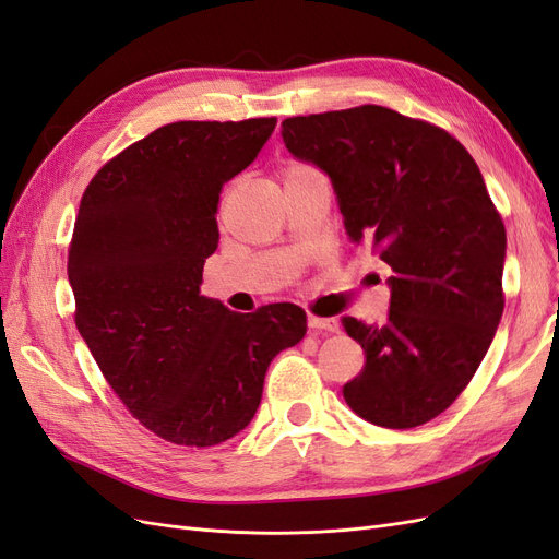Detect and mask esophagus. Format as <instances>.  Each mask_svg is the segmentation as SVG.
Returning a JSON list of instances; mask_svg holds the SVG:
<instances>
[{
  "label": "esophagus",
  "instance_id": "obj_1",
  "mask_svg": "<svg viewBox=\"0 0 559 559\" xmlns=\"http://www.w3.org/2000/svg\"><path fill=\"white\" fill-rule=\"evenodd\" d=\"M308 326L312 331H329V333H337V329H341V324H337V319H333V317H314V314L308 317Z\"/></svg>",
  "mask_w": 559,
  "mask_h": 559
}]
</instances>
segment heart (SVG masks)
<instances>
[{"instance_id":"heart-1","label":"heart","mask_w":559,"mask_h":559,"mask_svg":"<svg viewBox=\"0 0 559 559\" xmlns=\"http://www.w3.org/2000/svg\"><path fill=\"white\" fill-rule=\"evenodd\" d=\"M310 175H319L312 165L306 163H289L284 167V181L292 179H300V177H310Z\"/></svg>"}]
</instances>
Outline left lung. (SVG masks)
<instances>
[{
	"label": "left lung",
	"mask_w": 559,
	"mask_h": 559,
	"mask_svg": "<svg viewBox=\"0 0 559 559\" xmlns=\"http://www.w3.org/2000/svg\"><path fill=\"white\" fill-rule=\"evenodd\" d=\"M282 140L329 175L349 240L392 267L382 324L343 317L366 352L347 405L378 427L425 425L464 392L503 314L506 228L476 160L378 105L286 118Z\"/></svg>",
	"instance_id": "8db88e82"
}]
</instances>
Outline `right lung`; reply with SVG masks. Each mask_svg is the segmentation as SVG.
<instances>
[{
  "label": "right lung",
  "instance_id": "add662e5",
  "mask_svg": "<svg viewBox=\"0 0 559 559\" xmlns=\"http://www.w3.org/2000/svg\"><path fill=\"white\" fill-rule=\"evenodd\" d=\"M275 126H163L109 160L81 198L67 259L76 329L132 417L177 445L240 433L270 361L308 331L294 302L242 314L200 296L218 245V195Z\"/></svg>",
  "mask_w": 559,
  "mask_h": 559
}]
</instances>
